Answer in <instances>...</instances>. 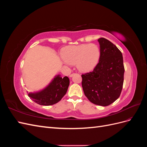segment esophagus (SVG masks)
<instances>
[{
  "label": "esophagus",
  "mask_w": 147,
  "mask_h": 147,
  "mask_svg": "<svg viewBox=\"0 0 147 147\" xmlns=\"http://www.w3.org/2000/svg\"><path fill=\"white\" fill-rule=\"evenodd\" d=\"M75 74H75V73H73V74H70V75H69V77H72L74 76V75H75Z\"/></svg>",
  "instance_id": "esophagus-1"
}]
</instances>
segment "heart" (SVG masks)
<instances>
[{
  "instance_id": "b5f03b06",
  "label": "heart",
  "mask_w": 147,
  "mask_h": 147,
  "mask_svg": "<svg viewBox=\"0 0 147 147\" xmlns=\"http://www.w3.org/2000/svg\"><path fill=\"white\" fill-rule=\"evenodd\" d=\"M62 56L67 63L70 64H77L79 70L86 72L92 70L98 64L100 50L96 44H82L65 48Z\"/></svg>"
}]
</instances>
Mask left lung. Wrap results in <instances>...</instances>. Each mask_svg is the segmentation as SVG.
Returning <instances> with one entry per match:
<instances>
[{
    "label": "left lung",
    "mask_w": 147,
    "mask_h": 147,
    "mask_svg": "<svg viewBox=\"0 0 147 147\" xmlns=\"http://www.w3.org/2000/svg\"><path fill=\"white\" fill-rule=\"evenodd\" d=\"M100 56L92 72L82 75L84 95L92 103L108 106L119 97L122 91L124 67L121 52L107 39H98Z\"/></svg>",
    "instance_id": "8db88e82"
}]
</instances>
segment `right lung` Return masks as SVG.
Wrapping results in <instances>:
<instances>
[{"instance_id": "1", "label": "right lung", "mask_w": 147, "mask_h": 147, "mask_svg": "<svg viewBox=\"0 0 147 147\" xmlns=\"http://www.w3.org/2000/svg\"><path fill=\"white\" fill-rule=\"evenodd\" d=\"M69 83L67 77H61L59 75H56L45 88L38 92H30L28 96L38 104L51 105L63 98L67 91Z\"/></svg>"}]
</instances>
